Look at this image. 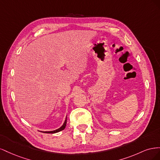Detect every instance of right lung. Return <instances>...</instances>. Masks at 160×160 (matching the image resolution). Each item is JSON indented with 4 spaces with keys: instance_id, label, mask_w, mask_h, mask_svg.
<instances>
[{
    "instance_id": "add662e5",
    "label": "right lung",
    "mask_w": 160,
    "mask_h": 160,
    "mask_svg": "<svg viewBox=\"0 0 160 160\" xmlns=\"http://www.w3.org/2000/svg\"><path fill=\"white\" fill-rule=\"evenodd\" d=\"M66 124H67V117H66V119H65V120L64 123L62 124V126H61V128H59V129H55V130H54V131H50V132H42V133H55L59 132H61V131L63 130V129L65 128Z\"/></svg>"
}]
</instances>
